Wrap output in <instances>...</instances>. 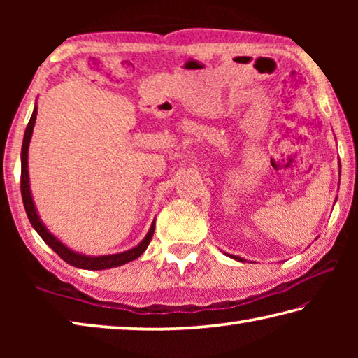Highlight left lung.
I'll use <instances>...</instances> for the list:
<instances>
[{
	"label": "left lung",
	"instance_id": "left-lung-1",
	"mask_svg": "<svg viewBox=\"0 0 358 358\" xmlns=\"http://www.w3.org/2000/svg\"><path fill=\"white\" fill-rule=\"evenodd\" d=\"M339 173H341V172H339ZM335 202H336V201H335ZM230 257L235 259V260H238V262H245V259H241V257H238V256H230Z\"/></svg>",
	"mask_w": 358,
	"mask_h": 358
}]
</instances>
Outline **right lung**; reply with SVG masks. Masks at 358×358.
Wrapping results in <instances>:
<instances>
[{
	"instance_id": "right-lung-1",
	"label": "right lung",
	"mask_w": 358,
	"mask_h": 358,
	"mask_svg": "<svg viewBox=\"0 0 358 358\" xmlns=\"http://www.w3.org/2000/svg\"><path fill=\"white\" fill-rule=\"evenodd\" d=\"M36 115H38V106H34V110L31 118H29V123L25 129V136H23V143H22V177H20V189H22V199H23V205H25V211L29 222L34 227L36 232L39 234V237L45 241V243L55 251L59 257H62L64 262H68L72 266H77V268H83V270H106V268H113V266H120L131 262L137 257H141L142 254L147 250L151 238H153L155 234V221L151 222V227L148 230V234L145 235V238L138 243L137 246L132 248V250H128L124 252H118V254H108V256H85V254L72 251L71 248L63 245L55 235L52 232H48V229L44 226V222L41 221V217L38 215V210L34 207L33 202V196L31 191H29V177H28V148H29V142H31V136H33V128L36 123Z\"/></svg>"
}]
</instances>
